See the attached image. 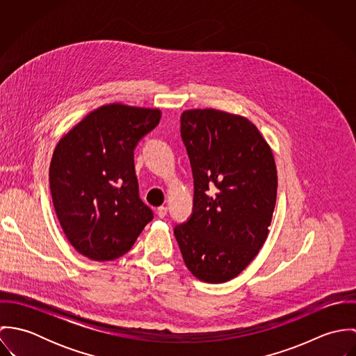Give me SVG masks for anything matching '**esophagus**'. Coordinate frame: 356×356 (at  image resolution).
<instances>
[{"instance_id":"esophagus-1","label":"esophagus","mask_w":356,"mask_h":356,"mask_svg":"<svg viewBox=\"0 0 356 356\" xmlns=\"http://www.w3.org/2000/svg\"><path fill=\"white\" fill-rule=\"evenodd\" d=\"M167 212H168V208H167V207H159V208H157V216H159V218H164V216L167 215Z\"/></svg>"}]
</instances>
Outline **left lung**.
<instances>
[{"label": "left lung", "instance_id": "1", "mask_svg": "<svg viewBox=\"0 0 356 356\" xmlns=\"http://www.w3.org/2000/svg\"><path fill=\"white\" fill-rule=\"evenodd\" d=\"M193 172V209L174 227L191 273L204 282L237 277L263 247L277 199V170L254 123L218 109L181 115Z\"/></svg>", "mask_w": 356, "mask_h": 356}]
</instances>
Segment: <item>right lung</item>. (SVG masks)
Masks as SVG:
<instances>
[{
  "label": "right lung",
  "mask_w": 356,
  "mask_h": 356,
  "mask_svg": "<svg viewBox=\"0 0 356 356\" xmlns=\"http://www.w3.org/2000/svg\"><path fill=\"white\" fill-rule=\"evenodd\" d=\"M159 109L102 106L57 144L49 168L51 200L71 245L105 261L126 254L153 219L140 199L134 149L159 124Z\"/></svg>",
  "instance_id": "1"
}]
</instances>
